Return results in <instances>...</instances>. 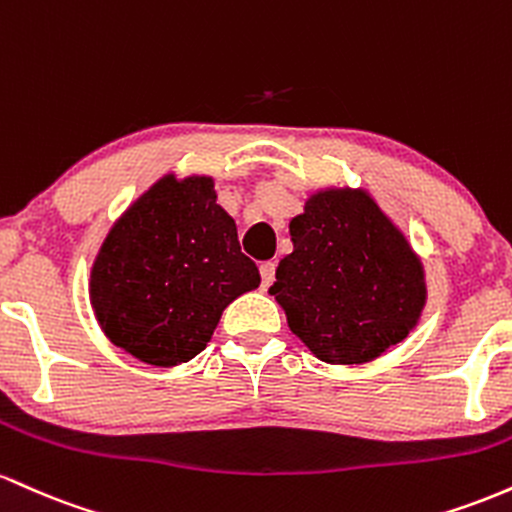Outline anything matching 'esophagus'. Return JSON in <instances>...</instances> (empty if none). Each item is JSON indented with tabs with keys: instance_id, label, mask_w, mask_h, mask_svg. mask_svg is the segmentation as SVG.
I'll list each match as a JSON object with an SVG mask.
<instances>
[{
	"instance_id": "1",
	"label": "esophagus",
	"mask_w": 512,
	"mask_h": 512,
	"mask_svg": "<svg viewBox=\"0 0 512 512\" xmlns=\"http://www.w3.org/2000/svg\"><path fill=\"white\" fill-rule=\"evenodd\" d=\"M258 271H261V285L271 287L273 280H275V263L273 261L261 263V268H258Z\"/></svg>"
}]
</instances>
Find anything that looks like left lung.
<instances>
[{
	"label": "left lung",
	"mask_w": 512,
	"mask_h": 512,
	"mask_svg": "<svg viewBox=\"0 0 512 512\" xmlns=\"http://www.w3.org/2000/svg\"><path fill=\"white\" fill-rule=\"evenodd\" d=\"M290 239L268 292L321 363H372L416 329L426 266L367 188H317L290 220Z\"/></svg>",
	"instance_id": "8db88e82"
}]
</instances>
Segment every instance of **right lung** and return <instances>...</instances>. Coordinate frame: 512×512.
Here are the masks:
<instances>
[{"label": "right lung", "instance_id": "obj_1", "mask_svg": "<svg viewBox=\"0 0 512 512\" xmlns=\"http://www.w3.org/2000/svg\"><path fill=\"white\" fill-rule=\"evenodd\" d=\"M261 285L215 179L164 174L113 222L94 258L89 302L103 336L140 363H188L222 312Z\"/></svg>", "mask_w": 512, "mask_h": 512}]
</instances>
